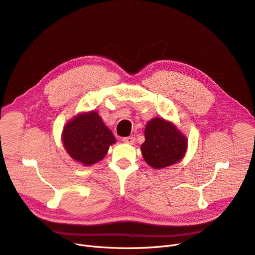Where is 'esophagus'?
Returning a JSON list of instances; mask_svg holds the SVG:
<instances>
[{
    "label": "esophagus",
    "mask_w": 255,
    "mask_h": 255,
    "mask_svg": "<svg viewBox=\"0 0 255 255\" xmlns=\"http://www.w3.org/2000/svg\"><path fill=\"white\" fill-rule=\"evenodd\" d=\"M122 140H123L124 142H126V143H129V144H133V142H134L135 138H134L133 136H127V137H124Z\"/></svg>",
    "instance_id": "1"
}]
</instances>
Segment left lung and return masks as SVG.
Here are the masks:
<instances>
[{"label": "left lung", "instance_id": "obj_1", "mask_svg": "<svg viewBox=\"0 0 255 255\" xmlns=\"http://www.w3.org/2000/svg\"><path fill=\"white\" fill-rule=\"evenodd\" d=\"M141 154L144 161L154 169H162L179 162L188 149V138L170 121L152 118L144 129Z\"/></svg>", "mask_w": 255, "mask_h": 255}]
</instances>
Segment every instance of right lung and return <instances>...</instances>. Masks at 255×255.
<instances>
[{
    "instance_id": "add662e5",
    "label": "right lung",
    "mask_w": 255,
    "mask_h": 255,
    "mask_svg": "<svg viewBox=\"0 0 255 255\" xmlns=\"http://www.w3.org/2000/svg\"><path fill=\"white\" fill-rule=\"evenodd\" d=\"M61 140L70 157L84 166L103 160L109 147L116 143L114 134L96 111L79 113L66 122Z\"/></svg>"
}]
</instances>
